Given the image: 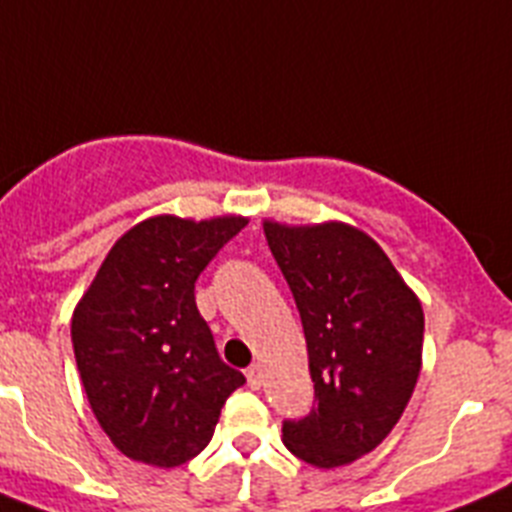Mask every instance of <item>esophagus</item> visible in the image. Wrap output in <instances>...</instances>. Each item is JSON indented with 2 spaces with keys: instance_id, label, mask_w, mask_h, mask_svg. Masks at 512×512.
Listing matches in <instances>:
<instances>
[{
  "instance_id": "34e87169",
  "label": "esophagus",
  "mask_w": 512,
  "mask_h": 512,
  "mask_svg": "<svg viewBox=\"0 0 512 512\" xmlns=\"http://www.w3.org/2000/svg\"><path fill=\"white\" fill-rule=\"evenodd\" d=\"M247 384H250L252 389H260L262 386V368L257 366V363L247 368Z\"/></svg>"
}]
</instances>
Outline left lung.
I'll use <instances>...</instances> for the list:
<instances>
[{
    "label": "left lung",
    "mask_w": 512,
    "mask_h": 512,
    "mask_svg": "<svg viewBox=\"0 0 512 512\" xmlns=\"http://www.w3.org/2000/svg\"><path fill=\"white\" fill-rule=\"evenodd\" d=\"M262 226L299 306L317 394L304 420L283 425V443L317 469L348 466L384 441L410 402L422 368V304L358 226Z\"/></svg>",
    "instance_id": "1"
}]
</instances>
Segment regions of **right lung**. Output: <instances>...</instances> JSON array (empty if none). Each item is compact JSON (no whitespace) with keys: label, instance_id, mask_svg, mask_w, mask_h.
<instances>
[{"label":"right lung","instance_id":"1","mask_svg":"<svg viewBox=\"0 0 512 512\" xmlns=\"http://www.w3.org/2000/svg\"><path fill=\"white\" fill-rule=\"evenodd\" d=\"M224 213H159L110 247L71 314V342L100 428L123 456L172 469L211 441L221 407L244 376L216 353L195 306V281L247 226Z\"/></svg>","mask_w":512,"mask_h":512}]
</instances>
